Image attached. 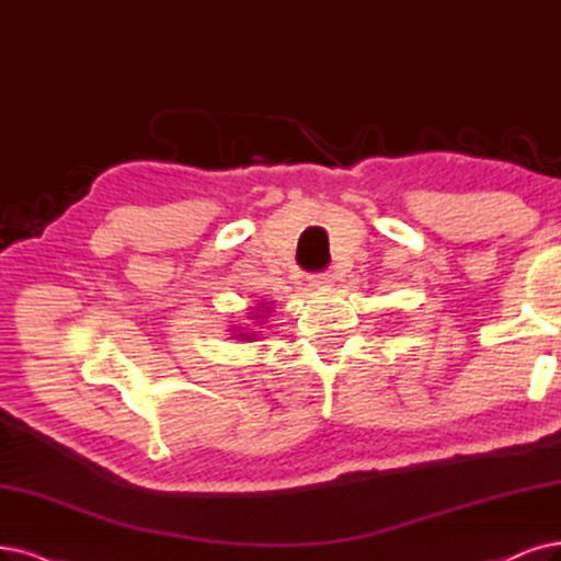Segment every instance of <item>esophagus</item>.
Segmentation results:
<instances>
[{"label":"esophagus","instance_id":"esophagus-1","mask_svg":"<svg viewBox=\"0 0 561 561\" xmlns=\"http://www.w3.org/2000/svg\"><path fill=\"white\" fill-rule=\"evenodd\" d=\"M333 282H335V275L330 273V270L309 277V286L317 288V291H330V286H333Z\"/></svg>","mask_w":561,"mask_h":561}]
</instances>
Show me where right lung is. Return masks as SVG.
Returning a JSON list of instances; mask_svg holds the SVG:
<instances>
[{"label":"right lung","mask_w":561,"mask_h":561,"mask_svg":"<svg viewBox=\"0 0 561 561\" xmlns=\"http://www.w3.org/2000/svg\"><path fill=\"white\" fill-rule=\"evenodd\" d=\"M249 335H252V333H247V335H240V337H242V340H249Z\"/></svg>","instance_id":"add662e5"}]
</instances>
